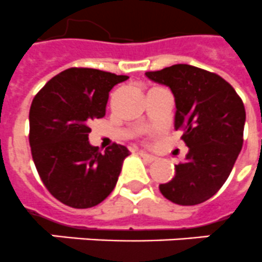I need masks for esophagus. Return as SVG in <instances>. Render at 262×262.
<instances>
[{
  "label": "esophagus",
  "mask_w": 262,
  "mask_h": 262,
  "mask_svg": "<svg viewBox=\"0 0 262 262\" xmlns=\"http://www.w3.org/2000/svg\"><path fill=\"white\" fill-rule=\"evenodd\" d=\"M140 156H141L142 159H145L146 161H149V163H152V161H156L157 160L156 156H153V155H150V153L144 152V150H141V152H140Z\"/></svg>",
  "instance_id": "1"
}]
</instances>
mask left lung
Returning a JSON list of instances; mask_svg holds the SVG:
<instances>
[{
  "instance_id": "8db88e82",
  "label": "left lung",
  "mask_w": 262,
  "mask_h": 262,
  "mask_svg": "<svg viewBox=\"0 0 262 262\" xmlns=\"http://www.w3.org/2000/svg\"><path fill=\"white\" fill-rule=\"evenodd\" d=\"M145 75L172 90L175 127L188 146L186 161L175 165V176L159 186L160 192L176 205L203 203L225 184L241 152L244 102L222 76L193 66L175 64Z\"/></svg>"
}]
</instances>
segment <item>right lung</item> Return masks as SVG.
<instances>
[{"mask_svg":"<svg viewBox=\"0 0 262 262\" xmlns=\"http://www.w3.org/2000/svg\"><path fill=\"white\" fill-rule=\"evenodd\" d=\"M129 76L72 67L57 74L35 95L29 110V145L40 179L63 205L90 208L114 190L126 146L101 153L89 142V127L105 116L109 93Z\"/></svg>","mask_w":262,"mask_h":262,"instance_id":"right-lung-1","label":"right lung"}]
</instances>
